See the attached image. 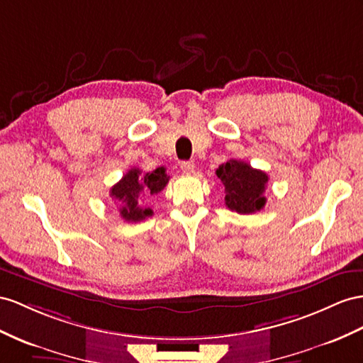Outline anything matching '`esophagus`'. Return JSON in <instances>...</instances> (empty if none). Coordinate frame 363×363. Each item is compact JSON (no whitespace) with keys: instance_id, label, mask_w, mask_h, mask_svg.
<instances>
[{"instance_id":"esophagus-1","label":"esophagus","mask_w":363,"mask_h":363,"mask_svg":"<svg viewBox=\"0 0 363 363\" xmlns=\"http://www.w3.org/2000/svg\"><path fill=\"white\" fill-rule=\"evenodd\" d=\"M179 167L185 174H190L194 170V162L193 161H182V162H179Z\"/></svg>"}]
</instances>
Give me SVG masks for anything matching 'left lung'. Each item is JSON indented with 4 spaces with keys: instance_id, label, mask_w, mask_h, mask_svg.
Segmentation results:
<instances>
[{
    "instance_id": "8db88e82",
    "label": "left lung",
    "mask_w": 363,
    "mask_h": 363,
    "mask_svg": "<svg viewBox=\"0 0 363 363\" xmlns=\"http://www.w3.org/2000/svg\"><path fill=\"white\" fill-rule=\"evenodd\" d=\"M218 178L225 187V206L239 215H250L262 210L267 198L264 191L268 176L262 170H256L252 165L230 160L219 165L216 170Z\"/></svg>"
}]
</instances>
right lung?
I'll use <instances>...</instances> for the list:
<instances>
[{"instance_id": "obj_1", "label": "right lung", "mask_w": 363, "mask_h": 363, "mask_svg": "<svg viewBox=\"0 0 363 363\" xmlns=\"http://www.w3.org/2000/svg\"><path fill=\"white\" fill-rule=\"evenodd\" d=\"M170 176H167L164 167H157L156 170L143 173L139 169L128 170L123 179L115 184L110 190V196L119 201V215L127 222H139L147 216H152V208L141 206L144 198L150 194L160 193Z\"/></svg>"}]
</instances>
